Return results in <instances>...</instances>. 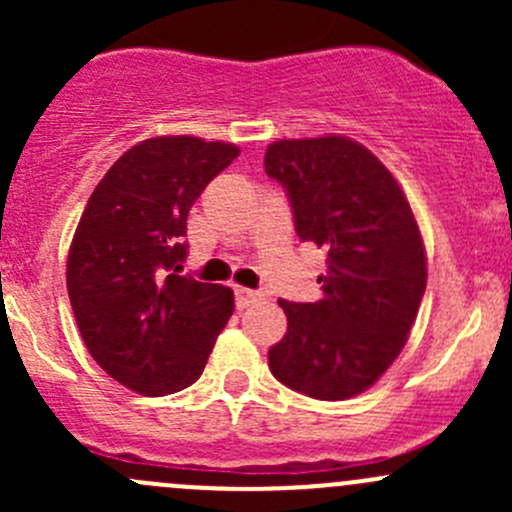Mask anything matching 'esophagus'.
<instances>
[{
	"label": "esophagus",
	"instance_id": "obj_1",
	"mask_svg": "<svg viewBox=\"0 0 512 512\" xmlns=\"http://www.w3.org/2000/svg\"><path fill=\"white\" fill-rule=\"evenodd\" d=\"M262 299H265V294L262 292H255V289H247V287H235V302L240 309L262 302Z\"/></svg>",
	"mask_w": 512,
	"mask_h": 512
}]
</instances>
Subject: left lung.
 <instances>
[{"instance_id":"obj_1","label":"left lung","mask_w":512,"mask_h":512,"mask_svg":"<svg viewBox=\"0 0 512 512\" xmlns=\"http://www.w3.org/2000/svg\"><path fill=\"white\" fill-rule=\"evenodd\" d=\"M265 173L285 188L299 240L327 252L322 299H280L287 334L267 352L270 371L312 399H352L394 364L426 292L411 205L386 165L344 136L272 143Z\"/></svg>"}]
</instances>
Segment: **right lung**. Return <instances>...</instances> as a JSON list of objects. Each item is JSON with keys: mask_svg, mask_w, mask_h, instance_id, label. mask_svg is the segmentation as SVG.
Wrapping results in <instances>:
<instances>
[{"mask_svg": "<svg viewBox=\"0 0 512 512\" xmlns=\"http://www.w3.org/2000/svg\"><path fill=\"white\" fill-rule=\"evenodd\" d=\"M240 156L232 143L158 136L108 168L76 227L66 265L86 349L146 396L195 384L235 309L232 289L183 272L188 213Z\"/></svg>", "mask_w": 512, "mask_h": 512, "instance_id": "obj_1", "label": "right lung"}]
</instances>
